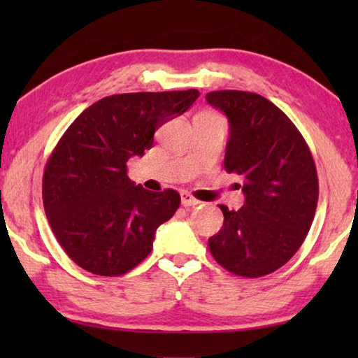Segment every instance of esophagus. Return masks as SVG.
Here are the masks:
<instances>
[{"mask_svg":"<svg viewBox=\"0 0 358 358\" xmlns=\"http://www.w3.org/2000/svg\"><path fill=\"white\" fill-rule=\"evenodd\" d=\"M180 203H182L184 207H195V205H199L200 202L189 192H180Z\"/></svg>","mask_w":358,"mask_h":358,"instance_id":"obj_1","label":"esophagus"}]
</instances>
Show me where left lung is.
Returning <instances> with one entry per match:
<instances>
[{
    "instance_id": "1",
    "label": "left lung",
    "mask_w": 358,
    "mask_h": 358,
    "mask_svg": "<svg viewBox=\"0 0 358 358\" xmlns=\"http://www.w3.org/2000/svg\"><path fill=\"white\" fill-rule=\"evenodd\" d=\"M205 97L228 117L224 169L241 176L246 195L239 210L220 205L223 227L208 249L234 275H267L290 261L310 231L320 195L315 161L293 122L264 96L224 90Z\"/></svg>"
}]
</instances>
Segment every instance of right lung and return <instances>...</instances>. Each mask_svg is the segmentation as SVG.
<instances>
[{
	"label": "right lung",
	"mask_w": 358,
	"mask_h": 358,
	"mask_svg": "<svg viewBox=\"0 0 358 358\" xmlns=\"http://www.w3.org/2000/svg\"><path fill=\"white\" fill-rule=\"evenodd\" d=\"M199 96L197 90L107 96L63 134L43 171L42 199L57 241L81 268L124 275L151 252L156 229L176 213L180 195L135 185L127 163L143 156L155 131Z\"/></svg>",
	"instance_id": "1"
}]
</instances>
